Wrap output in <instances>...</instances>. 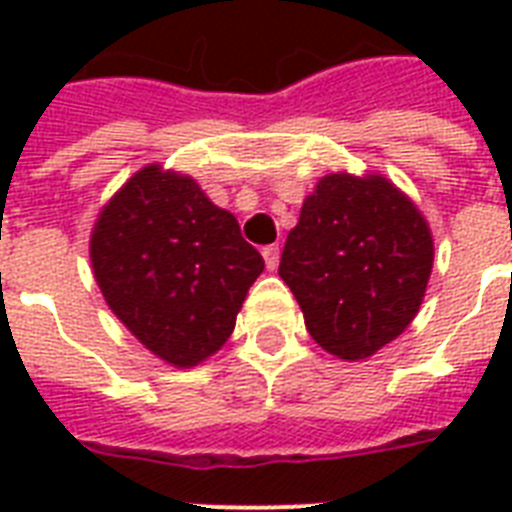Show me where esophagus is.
Returning a JSON list of instances; mask_svg holds the SVG:
<instances>
[{
	"label": "esophagus",
	"instance_id": "obj_1",
	"mask_svg": "<svg viewBox=\"0 0 512 512\" xmlns=\"http://www.w3.org/2000/svg\"><path fill=\"white\" fill-rule=\"evenodd\" d=\"M279 247L276 244H271V247H263V260H265V268L268 271H276L279 268Z\"/></svg>",
	"mask_w": 512,
	"mask_h": 512
}]
</instances>
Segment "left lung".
<instances>
[{"label":"left lung","mask_w":512,"mask_h":512,"mask_svg":"<svg viewBox=\"0 0 512 512\" xmlns=\"http://www.w3.org/2000/svg\"><path fill=\"white\" fill-rule=\"evenodd\" d=\"M433 239L420 209L385 177L327 175L289 231L279 276L321 348L358 361L420 311Z\"/></svg>","instance_id":"8db88e82"}]
</instances>
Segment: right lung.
Masks as SVG:
<instances>
[{
    "label": "right lung",
    "mask_w": 512,
    "mask_h": 512,
    "mask_svg": "<svg viewBox=\"0 0 512 512\" xmlns=\"http://www.w3.org/2000/svg\"><path fill=\"white\" fill-rule=\"evenodd\" d=\"M90 257L108 308L172 366H196L223 348L265 268L231 212L159 164L108 201Z\"/></svg>",
    "instance_id": "obj_1"
}]
</instances>
